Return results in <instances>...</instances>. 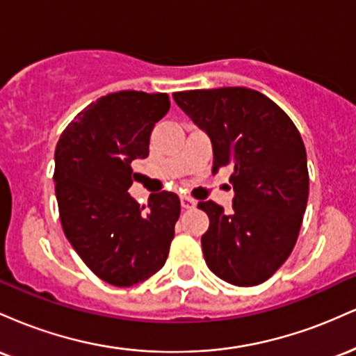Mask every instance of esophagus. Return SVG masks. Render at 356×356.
<instances>
[{
    "mask_svg": "<svg viewBox=\"0 0 356 356\" xmlns=\"http://www.w3.org/2000/svg\"><path fill=\"white\" fill-rule=\"evenodd\" d=\"M181 206L184 207V209H192V207L195 206V201H194V199L187 197V195H182V197H181Z\"/></svg>",
    "mask_w": 356,
    "mask_h": 356,
    "instance_id": "34e87169",
    "label": "esophagus"
}]
</instances>
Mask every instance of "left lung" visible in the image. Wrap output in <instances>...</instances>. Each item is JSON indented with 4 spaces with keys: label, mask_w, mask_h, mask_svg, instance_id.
I'll return each mask as SVG.
<instances>
[{
    "label": "left lung",
    "mask_w": 356,
    "mask_h": 356,
    "mask_svg": "<svg viewBox=\"0 0 356 356\" xmlns=\"http://www.w3.org/2000/svg\"><path fill=\"white\" fill-rule=\"evenodd\" d=\"M212 144V172L231 170L232 211L199 202L209 216L201 238L207 268L226 283H264L288 259L309 191L306 149L293 120L266 95L244 87L174 93Z\"/></svg>",
    "instance_id": "1"
}]
</instances>
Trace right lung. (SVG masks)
<instances>
[{
	"instance_id": "add662e5",
	"label": "right lung",
	"mask_w": 356,
	"mask_h": 356,
	"mask_svg": "<svg viewBox=\"0 0 356 356\" xmlns=\"http://www.w3.org/2000/svg\"><path fill=\"white\" fill-rule=\"evenodd\" d=\"M167 93L122 90L100 97L61 134L55 150V194L63 232L105 283L134 286L165 264L181 201L150 194L140 206L132 161L149 155L154 125L169 112Z\"/></svg>"
}]
</instances>
